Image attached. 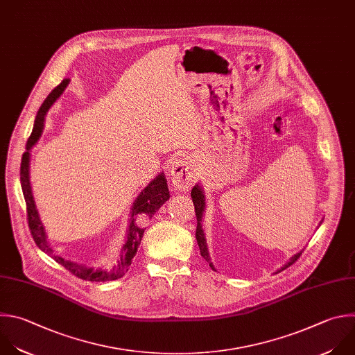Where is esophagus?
<instances>
[{
    "label": "esophagus",
    "instance_id": "obj_1",
    "mask_svg": "<svg viewBox=\"0 0 355 355\" xmlns=\"http://www.w3.org/2000/svg\"><path fill=\"white\" fill-rule=\"evenodd\" d=\"M170 177L173 187L177 191H188L195 182V166L188 157L175 159L170 168Z\"/></svg>",
    "mask_w": 355,
    "mask_h": 355
}]
</instances>
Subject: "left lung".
Masks as SVG:
<instances>
[{
	"label": "left lung",
	"mask_w": 355,
	"mask_h": 355,
	"mask_svg": "<svg viewBox=\"0 0 355 355\" xmlns=\"http://www.w3.org/2000/svg\"><path fill=\"white\" fill-rule=\"evenodd\" d=\"M191 198H192V202L195 205V213H196V221H198V225H196V241H198V245H199V250H200V255L203 257V259L209 263V266L211 268V270H216L213 262H211V258H210V254H209V248H207V243H206V235L203 232V225H202V221H203V214H205V210H206V193L203 191V187L198 182L195 184V187L192 188L191 191ZM323 221V220H322ZM322 221L319 223V225L322 224ZM304 252V250H301L300 252H297L295 255H293L290 258V261L283 265V268L277 269L276 270V275L280 273L282 270L287 269L288 266H291L300 257L301 254Z\"/></svg>",
	"instance_id": "1"
}]
</instances>
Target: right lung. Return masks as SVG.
<instances>
[{
  "label": "right lung",
  "mask_w": 355,
  "mask_h": 355,
  "mask_svg": "<svg viewBox=\"0 0 355 355\" xmlns=\"http://www.w3.org/2000/svg\"><path fill=\"white\" fill-rule=\"evenodd\" d=\"M69 79H64L44 100L42 107L37 111V115L35 118L33 131L26 145V152L22 156L21 163V185L22 192L26 202L28 209V220L31 232L33 235V240L37 244V247L51 257L55 262L62 265L67 270H69L72 275H75L79 279L89 280V282H110L121 279L130 269L134 257L137 255V251L141 245L145 228L142 227L144 221L150 218L168 199H170V191L167 185V178L164 173H159L137 196L135 202L132 203L130 218H128V230L125 234V243L120 252V259H116L115 265L111 269L104 268H93L87 266L75 261H69L62 258L57 254V251L49 244V237L44 228V224L42 223L39 210L36 207V202L33 198L32 184H31V150L37 145L39 139L42 138L43 130H44V121L49 110L53 107V104L60 98V96L65 92V89L69 85Z\"/></svg>",
  "instance_id": "1"
}]
</instances>
